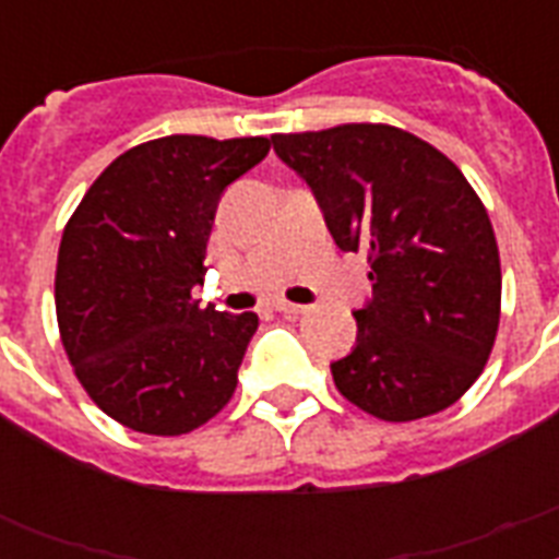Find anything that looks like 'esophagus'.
<instances>
[{
	"mask_svg": "<svg viewBox=\"0 0 559 559\" xmlns=\"http://www.w3.org/2000/svg\"><path fill=\"white\" fill-rule=\"evenodd\" d=\"M272 310H275V313H284V316H301L307 307L293 305V301H275V305H272Z\"/></svg>",
	"mask_w": 559,
	"mask_h": 559,
	"instance_id": "1",
	"label": "esophagus"
}]
</instances>
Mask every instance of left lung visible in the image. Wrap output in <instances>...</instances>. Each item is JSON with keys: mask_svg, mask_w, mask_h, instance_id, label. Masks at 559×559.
Returning <instances> with one entry per match:
<instances>
[{"mask_svg": "<svg viewBox=\"0 0 559 559\" xmlns=\"http://www.w3.org/2000/svg\"><path fill=\"white\" fill-rule=\"evenodd\" d=\"M342 252H366L371 301L333 382L368 415L406 424L452 406L485 371L499 331L502 266L487 209L424 139L389 124L278 133Z\"/></svg>", "mask_w": 559, "mask_h": 559, "instance_id": "obj_1", "label": "left lung"}]
</instances>
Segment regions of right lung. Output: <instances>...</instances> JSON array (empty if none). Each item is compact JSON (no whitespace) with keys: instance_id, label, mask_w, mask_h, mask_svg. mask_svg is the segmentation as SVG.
<instances>
[{"instance_id":"obj_1","label":"right lung","mask_w":559,"mask_h":559,"mask_svg":"<svg viewBox=\"0 0 559 559\" xmlns=\"http://www.w3.org/2000/svg\"><path fill=\"white\" fill-rule=\"evenodd\" d=\"M270 139L165 135L121 153L83 193L57 252L60 340L95 406L127 429L186 435L226 406L254 313L200 307L217 202Z\"/></svg>"}]
</instances>
